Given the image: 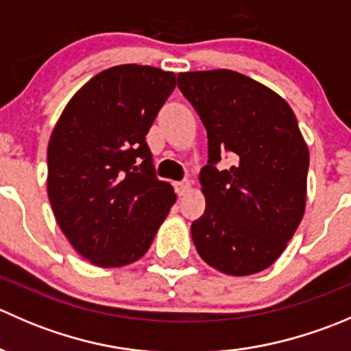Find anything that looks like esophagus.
Segmentation results:
<instances>
[{"mask_svg": "<svg viewBox=\"0 0 351 351\" xmlns=\"http://www.w3.org/2000/svg\"><path fill=\"white\" fill-rule=\"evenodd\" d=\"M175 190H176V193H178L180 197L186 195V193H189V190H190V182H189V180H183V182H176L175 183Z\"/></svg>", "mask_w": 351, "mask_h": 351, "instance_id": "1", "label": "esophagus"}]
</instances>
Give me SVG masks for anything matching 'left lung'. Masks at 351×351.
Listing matches in <instances>:
<instances>
[{"instance_id": "8db88e82", "label": "left lung", "mask_w": 351, "mask_h": 351, "mask_svg": "<svg viewBox=\"0 0 351 351\" xmlns=\"http://www.w3.org/2000/svg\"><path fill=\"white\" fill-rule=\"evenodd\" d=\"M178 88L208 139L205 212L192 222L198 254L222 274H258L284 253L306 210L309 149L295 115L275 91L236 71L180 73ZM226 152L235 162L217 170Z\"/></svg>"}]
</instances>
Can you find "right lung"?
Segmentation results:
<instances>
[{
  "label": "right lung",
  "instance_id": "add662e5",
  "mask_svg": "<svg viewBox=\"0 0 351 351\" xmlns=\"http://www.w3.org/2000/svg\"><path fill=\"white\" fill-rule=\"evenodd\" d=\"M175 73L122 64L91 77L66 105L47 147V193L67 241L97 267L139 260L175 204L146 143Z\"/></svg>",
  "mask_w": 351,
  "mask_h": 351
}]
</instances>
